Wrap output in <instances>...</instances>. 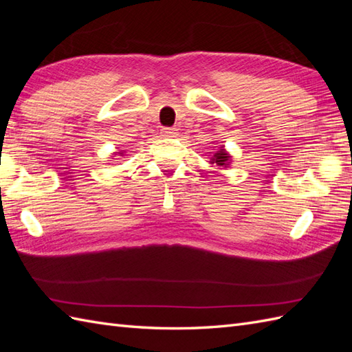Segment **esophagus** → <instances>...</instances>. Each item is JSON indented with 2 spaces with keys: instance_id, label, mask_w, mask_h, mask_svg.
Listing matches in <instances>:
<instances>
[{
  "instance_id": "esophagus-1",
  "label": "esophagus",
  "mask_w": 352,
  "mask_h": 352,
  "mask_svg": "<svg viewBox=\"0 0 352 352\" xmlns=\"http://www.w3.org/2000/svg\"><path fill=\"white\" fill-rule=\"evenodd\" d=\"M162 135L166 138H175L177 135V131L175 129V127H163Z\"/></svg>"
}]
</instances>
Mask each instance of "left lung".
Returning a JSON list of instances; mask_svg holds the SVG:
<instances>
[{
  "instance_id": "left-lung-1",
  "label": "left lung",
  "mask_w": 352,
  "mask_h": 352,
  "mask_svg": "<svg viewBox=\"0 0 352 352\" xmlns=\"http://www.w3.org/2000/svg\"><path fill=\"white\" fill-rule=\"evenodd\" d=\"M230 158L229 154H226L225 150H220L219 153H216L214 158H212V163H216L217 166H228V160Z\"/></svg>"
}]
</instances>
